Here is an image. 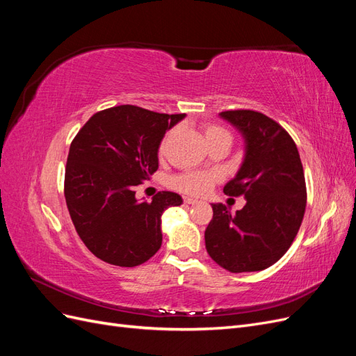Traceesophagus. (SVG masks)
Segmentation results:
<instances>
[{
  "label": "esophagus",
  "instance_id": "34e87169",
  "mask_svg": "<svg viewBox=\"0 0 356 356\" xmlns=\"http://www.w3.org/2000/svg\"><path fill=\"white\" fill-rule=\"evenodd\" d=\"M184 203H187V204H195V203H197V200H196V199H191V197H184Z\"/></svg>",
  "mask_w": 356,
  "mask_h": 356
}]
</instances>
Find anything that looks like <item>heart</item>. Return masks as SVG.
Wrapping results in <instances>:
<instances>
[{
  "label": "heart",
  "mask_w": 356,
  "mask_h": 356,
  "mask_svg": "<svg viewBox=\"0 0 356 356\" xmlns=\"http://www.w3.org/2000/svg\"><path fill=\"white\" fill-rule=\"evenodd\" d=\"M203 132H204V138H207L208 143L212 141V139H215V138H218V136L230 138V134L227 131H224L222 127H220L217 124H204ZM170 134L172 132H169L163 139H161L160 147H159L160 153L165 152ZM218 179H220V175L217 174V172H212V170H208V172H184V174H179V175H175L174 178H172L170 186L174 187L175 190L181 191V193H186V195L202 196Z\"/></svg>",
  "instance_id": "heart-1"
}]
</instances>
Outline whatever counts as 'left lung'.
Returning a JSON list of instances; mask_svg holds the SVG:
<instances>
[{
	"label": "left lung",
	"instance_id": "8db88e82",
	"mask_svg": "<svg viewBox=\"0 0 356 356\" xmlns=\"http://www.w3.org/2000/svg\"><path fill=\"white\" fill-rule=\"evenodd\" d=\"M220 115L245 138L242 166L224 193L243 196L246 204L236 213L221 203L212 204L204 245L212 260L232 273L264 270L288 251L303 221V165L294 139L273 118L252 110Z\"/></svg>",
	"mask_w": 356,
	"mask_h": 356
}]
</instances>
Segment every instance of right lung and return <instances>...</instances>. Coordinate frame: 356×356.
<instances>
[{
	"label": "right lung",
	"instance_id": "1",
	"mask_svg": "<svg viewBox=\"0 0 356 356\" xmlns=\"http://www.w3.org/2000/svg\"><path fill=\"white\" fill-rule=\"evenodd\" d=\"M186 114H160L118 105L93 114L72 139L65 200L80 239L99 260L135 267L161 246V213L179 207L177 193L138 202L135 187L159 168V145Z\"/></svg>",
	"mask_w": 356,
	"mask_h": 356
}]
</instances>
